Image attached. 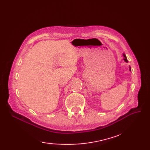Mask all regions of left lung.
I'll list each match as a JSON object with an SVG mask.
<instances>
[{
    "instance_id": "left-lung-1",
    "label": "left lung",
    "mask_w": 150,
    "mask_h": 150,
    "mask_svg": "<svg viewBox=\"0 0 150 150\" xmlns=\"http://www.w3.org/2000/svg\"><path fill=\"white\" fill-rule=\"evenodd\" d=\"M122 56H123V57H124L123 60H124L126 62H128V59H127V58H126V56L125 54H122ZM129 71H131V67H129Z\"/></svg>"
}]
</instances>
